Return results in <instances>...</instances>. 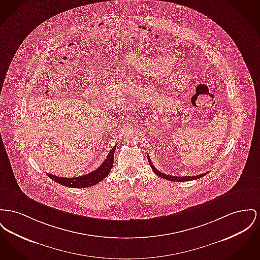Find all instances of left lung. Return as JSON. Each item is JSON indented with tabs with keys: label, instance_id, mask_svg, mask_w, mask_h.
I'll use <instances>...</instances> for the list:
<instances>
[{
	"label": "left lung",
	"instance_id": "obj_1",
	"mask_svg": "<svg viewBox=\"0 0 260 260\" xmlns=\"http://www.w3.org/2000/svg\"><path fill=\"white\" fill-rule=\"evenodd\" d=\"M147 158H148V162H149L150 167L152 168L153 172H154L157 176H159V177H161V178H163V179H165V180H168V181H173V182H187V181H192V180L200 179L201 177H203V176H205V175L207 174V173H204V174H200V175L192 176V177H190V176H186V177H175V176H170V175L163 174V173H161L160 171H158L157 169L153 166L152 162H151L149 156H147Z\"/></svg>",
	"mask_w": 260,
	"mask_h": 260
}]
</instances>
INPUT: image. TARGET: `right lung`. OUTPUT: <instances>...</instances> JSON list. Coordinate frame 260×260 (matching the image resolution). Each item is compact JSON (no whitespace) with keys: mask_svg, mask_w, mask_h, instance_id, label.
I'll return each mask as SVG.
<instances>
[{"mask_svg":"<svg viewBox=\"0 0 260 260\" xmlns=\"http://www.w3.org/2000/svg\"><path fill=\"white\" fill-rule=\"evenodd\" d=\"M115 150H116V146H114L111 149V151L107 155V158L104 160V162L100 165L99 168L96 169L95 171H93L89 174H86L84 176H80L77 178H61V177L54 176V175L48 174V173H47V176L54 182L60 183L63 186H68V187L82 188V187L92 186V185L103 181L109 175V173L111 172V169L113 167V163H114Z\"/></svg>","mask_w":260,"mask_h":260,"instance_id":"right-lung-1","label":"right lung"}]
</instances>
